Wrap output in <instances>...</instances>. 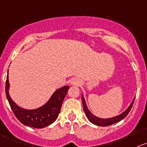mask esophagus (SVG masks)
<instances>
[{"instance_id":"34e87169","label":"esophagus","mask_w":147,"mask_h":147,"mask_svg":"<svg viewBox=\"0 0 147 147\" xmlns=\"http://www.w3.org/2000/svg\"><path fill=\"white\" fill-rule=\"evenodd\" d=\"M80 84H81V81H80V79H78V78H73V79L71 80V85H72V86H80Z\"/></svg>"}]
</instances>
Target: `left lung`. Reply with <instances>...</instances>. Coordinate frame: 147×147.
Segmentation results:
<instances>
[{
  "label": "left lung",
  "instance_id": "1",
  "mask_svg": "<svg viewBox=\"0 0 147 147\" xmlns=\"http://www.w3.org/2000/svg\"><path fill=\"white\" fill-rule=\"evenodd\" d=\"M135 100V98L133 99L132 102H131V105H129V107L123 112L120 115H117L115 117H110V118H101V117H98L94 115V114L91 113L90 110L88 109L87 105H86V100H85L84 96L83 94H82V102H83V110H84L85 113H86V117L88 119L89 121L90 122L93 124L96 125L98 126H102V127H105V126L111 125L114 124V123H118L120 120H122L123 119H124L125 117L127 115V114L129 113L130 110L132 108L133 105H134V101Z\"/></svg>",
  "mask_w": 147,
  "mask_h": 147
}]
</instances>
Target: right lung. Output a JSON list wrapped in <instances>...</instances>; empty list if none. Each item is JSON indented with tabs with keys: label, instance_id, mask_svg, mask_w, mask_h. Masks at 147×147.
<instances>
[{
	"label": "right lung",
	"instance_id": "obj_1",
	"mask_svg": "<svg viewBox=\"0 0 147 147\" xmlns=\"http://www.w3.org/2000/svg\"><path fill=\"white\" fill-rule=\"evenodd\" d=\"M9 71L5 82V94L11 108L16 118L23 125L35 128L47 127L57 120L59 116L64 97L69 87L63 86L55 90L49 101L40 107L34 109H27L20 107L11 99L9 95L10 84L9 82Z\"/></svg>",
	"mask_w": 147,
	"mask_h": 147
}]
</instances>
